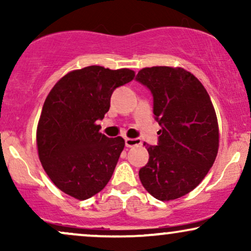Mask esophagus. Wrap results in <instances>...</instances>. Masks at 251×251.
<instances>
[{"mask_svg":"<svg viewBox=\"0 0 251 251\" xmlns=\"http://www.w3.org/2000/svg\"><path fill=\"white\" fill-rule=\"evenodd\" d=\"M125 145L126 148H133V146L142 145V140L138 139V138H126Z\"/></svg>","mask_w":251,"mask_h":251,"instance_id":"esophagus-1","label":"esophagus"}]
</instances>
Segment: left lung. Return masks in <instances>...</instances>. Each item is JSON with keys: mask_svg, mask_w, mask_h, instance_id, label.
<instances>
[{"mask_svg": "<svg viewBox=\"0 0 251 251\" xmlns=\"http://www.w3.org/2000/svg\"><path fill=\"white\" fill-rule=\"evenodd\" d=\"M135 79L152 92L153 113L162 126L158 145H148L150 158L139 170L140 181L157 200H177L198 186L217 157L214 105L200 80L181 67H146Z\"/></svg>", "mask_w": 251, "mask_h": 251, "instance_id": "obj_1", "label": "left lung"}]
</instances>
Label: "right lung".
<instances>
[{
  "mask_svg": "<svg viewBox=\"0 0 251 251\" xmlns=\"http://www.w3.org/2000/svg\"><path fill=\"white\" fill-rule=\"evenodd\" d=\"M128 68L88 66L71 71L50 89L36 128L42 168L57 189L79 201L107 185L125 146L122 137L100 133L111 96L134 79Z\"/></svg>",
  "mask_w": 251,
  "mask_h": 251,
  "instance_id": "1",
  "label": "right lung"
}]
</instances>
